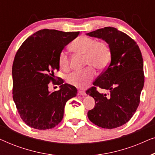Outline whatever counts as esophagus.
Wrapping results in <instances>:
<instances>
[{
  "mask_svg": "<svg viewBox=\"0 0 155 155\" xmlns=\"http://www.w3.org/2000/svg\"><path fill=\"white\" fill-rule=\"evenodd\" d=\"M78 94L82 95V96H85L86 92H84V91H79V92H78Z\"/></svg>",
  "mask_w": 155,
  "mask_h": 155,
  "instance_id": "34e87169",
  "label": "esophagus"
}]
</instances>
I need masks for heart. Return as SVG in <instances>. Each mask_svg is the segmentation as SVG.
Returning <instances> with one entry per match:
<instances>
[{
	"label": "heart",
	"mask_w": 155,
	"mask_h": 155,
	"mask_svg": "<svg viewBox=\"0 0 155 155\" xmlns=\"http://www.w3.org/2000/svg\"><path fill=\"white\" fill-rule=\"evenodd\" d=\"M72 50L84 55V65H90L85 69L75 71L67 77L69 84L78 88H84L90 83L95 75V71H102L109 65L111 60V50L104 41H97L87 37H80L71 44ZM59 66L63 71H68L69 58L66 53L61 51L58 57ZM92 67H91V66Z\"/></svg>",
	"instance_id": "b5f03b06"
}]
</instances>
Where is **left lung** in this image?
I'll list each match as a JSON object with an SVG mask.
<instances>
[{
    "mask_svg": "<svg viewBox=\"0 0 155 155\" xmlns=\"http://www.w3.org/2000/svg\"><path fill=\"white\" fill-rule=\"evenodd\" d=\"M86 35L104 40L111 50L109 66L86 92L95 101L87 116L101 128H118L132 118L139 105L145 82L141 51L134 40L114 27L99 29ZM96 86L109 90L110 96L99 93Z\"/></svg>",
    "mask_w": 155,
    "mask_h": 155,
    "instance_id": "left-lung-1",
    "label": "left lung"
}]
</instances>
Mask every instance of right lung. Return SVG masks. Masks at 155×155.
I'll list each match as a JSON object with an SVG mask.
<instances>
[{
    "label": "right lung",
    "mask_w": 155,
    "mask_h": 155,
    "mask_svg": "<svg viewBox=\"0 0 155 155\" xmlns=\"http://www.w3.org/2000/svg\"><path fill=\"white\" fill-rule=\"evenodd\" d=\"M79 33L41 29L27 38L17 52L12 69V97L21 118L31 128H54L63 119L67 101L77 94L75 87L58 78L59 90L51 92L48 84L56 82L60 53Z\"/></svg>",
    "instance_id": "obj_1"
}]
</instances>
